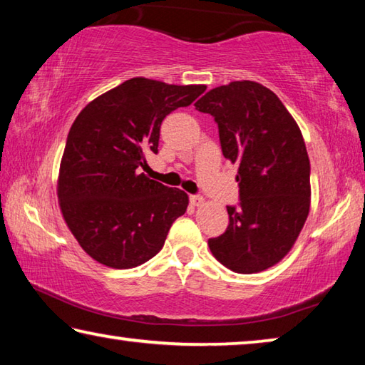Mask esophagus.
Instances as JSON below:
<instances>
[{
    "mask_svg": "<svg viewBox=\"0 0 365 365\" xmlns=\"http://www.w3.org/2000/svg\"><path fill=\"white\" fill-rule=\"evenodd\" d=\"M190 202L193 206H201L202 202H205V197H202L201 195H191L190 196Z\"/></svg>",
    "mask_w": 365,
    "mask_h": 365,
    "instance_id": "obj_1",
    "label": "esophagus"
}]
</instances>
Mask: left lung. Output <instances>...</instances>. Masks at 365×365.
<instances>
[{"mask_svg":"<svg viewBox=\"0 0 365 365\" xmlns=\"http://www.w3.org/2000/svg\"><path fill=\"white\" fill-rule=\"evenodd\" d=\"M219 127L224 156L238 165V206H227L228 227L209 238L220 264L255 274L292 250L311 206V163L298 123L261 83L222 85L195 103Z\"/></svg>","mask_w":365,"mask_h":365,"instance_id":"1","label":"left lung"}]
</instances>
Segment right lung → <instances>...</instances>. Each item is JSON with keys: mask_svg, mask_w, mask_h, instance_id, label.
Here are the masks:
<instances>
[{"mask_svg": "<svg viewBox=\"0 0 365 365\" xmlns=\"http://www.w3.org/2000/svg\"><path fill=\"white\" fill-rule=\"evenodd\" d=\"M205 85H168L135 77L82 109L67 135L58 197L67 227L86 255L113 269H132L160 251L188 196L145 174V153H158L160 123L190 106Z\"/></svg>", "mask_w": 365, "mask_h": 365, "instance_id": "1", "label": "right lung"}]
</instances>
